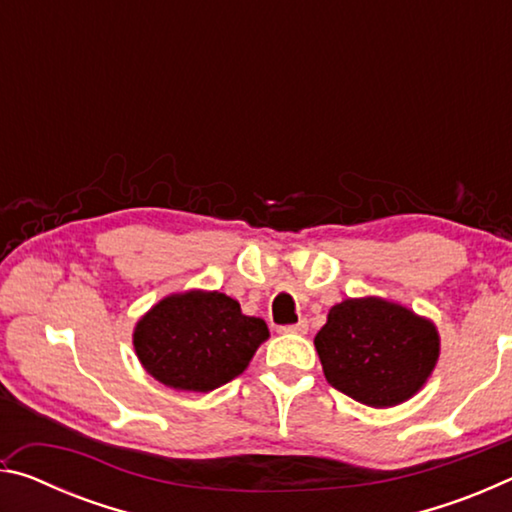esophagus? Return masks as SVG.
<instances>
[{"label": "esophagus", "instance_id": "1", "mask_svg": "<svg viewBox=\"0 0 512 512\" xmlns=\"http://www.w3.org/2000/svg\"><path fill=\"white\" fill-rule=\"evenodd\" d=\"M307 329H309L307 320H300V323H296V325H284V327H280V332H282V334H307Z\"/></svg>", "mask_w": 512, "mask_h": 512}]
</instances>
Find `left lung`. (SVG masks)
Instances as JSON below:
<instances>
[{"instance_id":"left-lung-1","label":"left lung","mask_w":512,"mask_h":512,"mask_svg":"<svg viewBox=\"0 0 512 512\" xmlns=\"http://www.w3.org/2000/svg\"><path fill=\"white\" fill-rule=\"evenodd\" d=\"M314 345L329 384L372 409L411 400L440 357L429 318L377 296L334 305Z\"/></svg>"}]
</instances>
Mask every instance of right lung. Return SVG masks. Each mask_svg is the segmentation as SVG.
Returning <instances> with one entry per match:
<instances>
[{"label":"right lung","mask_w":512,"mask_h":512,"mask_svg":"<svg viewBox=\"0 0 512 512\" xmlns=\"http://www.w3.org/2000/svg\"><path fill=\"white\" fill-rule=\"evenodd\" d=\"M268 339L262 318L246 316L221 291L171 293L137 320L135 354L142 368L173 391L210 393L248 368Z\"/></svg>","instance_id":"1"}]
</instances>
